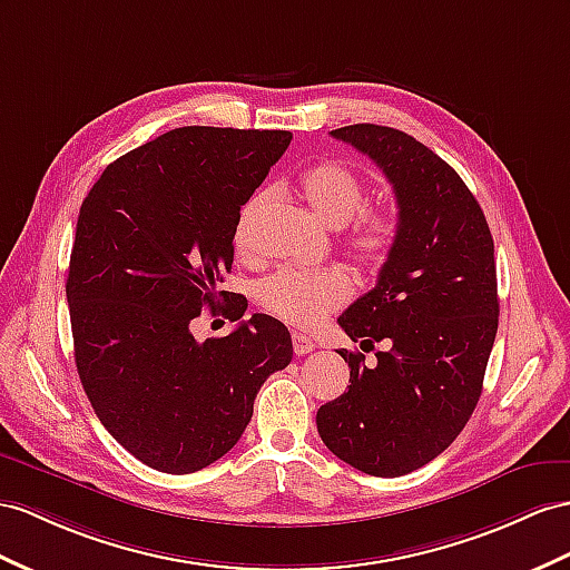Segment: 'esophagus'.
I'll return each mask as SVG.
<instances>
[{"mask_svg": "<svg viewBox=\"0 0 570 570\" xmlns=\"http://www.w3.org/2000/svg\"><path fill=\"white\" fill-rule=\"evenodd\" d=\"M291 340H294V352L298 354V356H305V354H311L313 352V348H315V342L311 340V337H305V334H294V337H291Z\"/></svg>", "mask_w": 570, "mask_h": 570, "instance_id": "obj_1", "label": "esophagus"}]
</instances>
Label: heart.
I'll return each mask as SVG.
<instances>
[{"label": "heart", "instance_id": "b5f03b06", "mask_svg": "<svg viewBox=\"0 0 570 570\" xmlns=\"http://www.w3.org/2000/svg\"><path fill=\"white\" fill-rule=\"evenodd\" d=\"M298 195L325 226L344 228L352 222V230L344 238V250L358 269L375 272L385 265L400 236V212L390 202L363 207L366 185L356 170L342 160H320L301 173ZM269 202L272 193L262 189L243 204L236 230H233L238 253L247 255L253 250V226ZM348 291L352 286L340 269H279L257 284L255 296L262 308L284 323L313 327L325 315L342 308Z\"/></svg>", "mask_w": 570, "mask_h": 570}]
</instances>
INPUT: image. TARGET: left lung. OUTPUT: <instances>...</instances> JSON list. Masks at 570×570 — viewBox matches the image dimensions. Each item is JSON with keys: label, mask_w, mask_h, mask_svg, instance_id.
<instances>
[{"label": "left lung", "mask_w": 570, "mask_h": 570, "mask_svg": "<svg viewBox=\"0 0 570 570\" xmlns=\"http://www.w3.org/2000/svg\"><path fill=\"white\" fill-rule=\"evenodd\" d=\"M332 137L385 173L400 236L375 288L337 320L361 348H390L373 368L363 354L340 352L352 385L320 406L317 433L356 470L402 476L441 455L479 402L499 330L493 238L470 187L429 146L381 125Z\"/></svg>", "instance_id": "obj_1"}]
</instances>
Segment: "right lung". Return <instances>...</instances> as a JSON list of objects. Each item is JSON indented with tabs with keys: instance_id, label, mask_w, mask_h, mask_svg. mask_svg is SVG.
<instances>
[{
	"instance_id": "obj_1",
	"label": "right lung",
	"mask_w": 570,
	"mask_h": 570,
	"mask_svg": "<svg viewBox=\"0 0 570 570\" xmlns=\"http://www.w3.org/2000/svg\"><path fill=\"white\" fill-rule=\"evenodd\" d=\"M288 144L284 129H170L112 160L81 204L67 276L77 371L100 424L151 470L189 474L224 458L262 383L294 356L269 315L218 340L189 332L228 303L216 284L240 207Z\"/></svg>"
}]
</instances>
